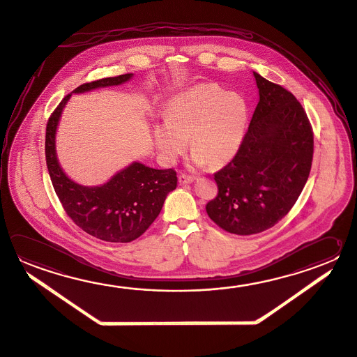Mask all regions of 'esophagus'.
Instances as JSON below:
<instances>
[{"label": "esophagus", "instance_id": "34e87169", "mask_svg": "<svg viewBox=\"0 0 357 357\" xmlns=\"http://www.w3.org/2000/svg\"><path fill=\"white\" fill-rule=\"evenodd\" d=\"M195 181L194 176H188V175H182L178 176V182L181 183V185H188V183H191V182Z\"/></svg>", "mask_w": 357, "mask_h": 357}]
</instances>
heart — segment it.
<instances>
[{
    "mask_svg": "<svg viewBox=\"0 0 357 357\" xmlns=\"http://www.w3.org/2000/svg\"><path fill=\"white\" fill-rule=\"evenodd\" d=\"M163 122L152 127L155 147L166 163L192 149L196 167L230 162L244 141L249 123V104L239 93L215 83H199L169 98Z\"/></svg>",
    "mask_w": 357,
    "mask_h": 357,
    "instance_id": "heart-1",
    "label": "heart"
}]
</instances>
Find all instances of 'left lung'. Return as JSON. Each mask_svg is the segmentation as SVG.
<instances>
[{
    "label": "left lung",
    "mask_w": 357,
    "mask_h": 357,
    "mask_svg": "<svg viewBox=\"0 0 357 357\" xmlns=\"http://www.w3.org/2000/svg\"><path fill=\"white\" fill-rule=\"evenodd\" d=\"M259 102L239 152L214 175L206 213L229 233L252 235L289 213L311 171L313 133L291 91L253 72Z\"/></svg>",
    "instance_id": "obj_1"
}]
</instances>
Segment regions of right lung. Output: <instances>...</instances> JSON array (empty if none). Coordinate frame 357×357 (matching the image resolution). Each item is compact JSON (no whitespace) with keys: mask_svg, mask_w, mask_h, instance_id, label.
<instances>
[{"mask_svg":"<svg viewBox=\"0 0 357 357\" xmlns=\"http://www.w3.org/2000/svg\"><path fill=\"white\" fill-rule=\"evenodd\" d=\"M133 74L104 78L79 85L54 110L46 124V165L52 186L66 214L91 236L110 243H130L142 235L162 210L167 195L177 186L172 169H155L132 162L99 186H84L65 174L56 155V130L73 93L127 83Z\"/></svg>","mask_w":357,"mask_h":357,"instance_id":"add662e5","label":"right lung"}]
</instances>
